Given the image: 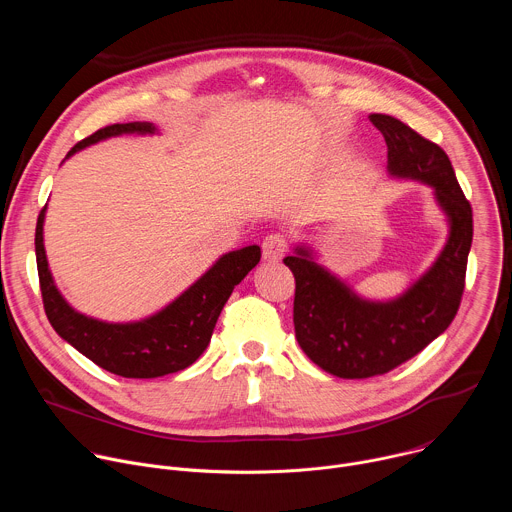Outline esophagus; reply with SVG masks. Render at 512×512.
Returning <instances> with one entry per match:
<instances>
[{"label":"esophagus","mask_w":512,"mask_h":512,"mask_svg":"<svg viewBox=\"0 0 512 512\" xmlns=\"http://www.w3.org/2000/svg\"><path fill=\"white\" fill-rule=\"evenodd\" d=\"M261 247H263V257L267 261H277V259H281L287 253L289 241H287V237L283 233H271V235H267L263 239Z\"/></svg>","instance_id":"34e87169"}]
</instances>
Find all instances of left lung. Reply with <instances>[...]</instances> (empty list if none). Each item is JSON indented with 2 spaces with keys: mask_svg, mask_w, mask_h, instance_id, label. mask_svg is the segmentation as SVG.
<instances>
[{
  "mask_svg": "<svg viewBox=\"0 0 512 512\" xmlns=\"http://www.w3.org/2000/svg\"><path fill=\"white\" fill-rule=\"evenodd\" d=\"M387 141L389 172L429 184L450 218V239L433 267L393 302L375 304L314 263L298 247L283 263L296 277L294 326L302 350L340 379L385 375L419 354L456 318L472 247V206L448 154L397 117L373 113Z\"/></svg>",
  "mask_w": 512,
  "mask_h": 512,
  "instance_id": "1",
  "label": "left lung"
}]
</instances>
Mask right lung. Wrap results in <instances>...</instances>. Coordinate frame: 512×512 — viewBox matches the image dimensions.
<instances>
[{"label":"right lung","instance_id":"obj_1","mask_svg":"<svg viewBox=\"0 0 512 512\" xmlns=\"http://www.w3.org/2000/svg\"><path fill=\"white\" fill-rule=\"evenodd\" d=\"M154 131L156 127L152 123L139 121L107 125L81 139L68 156L113 135ZM44 212L46 206L38 214L34 239L44 312L60 338L99 364L101 369L125 379H156L190 367L208 346L214 324L235 285L241 283L261 259L257 245L231 251L156 316L133 324H107L75 312L58 294L44 251Z\"/></svg>","mask_w":512,"mask_h":512}]
</instances>
